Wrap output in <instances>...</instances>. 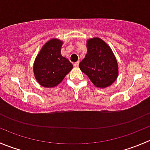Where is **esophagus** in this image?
<instances>
[{
  "label": "esophagus",
  "mask_w": 150,
  "mask_h": 150,
  "mask_svg": "<svg viewBox=\"0 0 150 150\" xmlns=\"http://www.w3.org/2000/svg\"><path fill=\"white\" fill-rule=\"evenodd\" d=\"M74 66H75V67H78L79 66V62H75V63L74 64Z\"/></svg>",
  "instance_id": "34e87169"
}]
</instances>
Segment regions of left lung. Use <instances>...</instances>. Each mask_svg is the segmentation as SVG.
Here are the masks:
<instances>
[{"label": "left lung", "mask_w": 150, "mask_h": 150, "mask_svg": "<svg viewBox=\"0 0 150 150\" xmlns=\"http://www.w3.org/2000/svg\"><path fill=\"white\" fill-rule=\"evenodd\" d=\"M87 53L79 64L81 70L96 87L106 88L117 80L119 68L110 47L100 38L86 42Z\"/></svg>", "instance_id": "8db88e82"}]
</instances>
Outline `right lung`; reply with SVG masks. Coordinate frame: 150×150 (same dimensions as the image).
I'll return each mask as SVG.
<instances>
[{
    "label": "right lung",
    "instance_id": "obj_1",
    "mask_svg": "<svg viewBox=\"0 0 150 150\" xmlns=\"http://www.w3.org/2000/svg\"><path fill=\"white\" fill-rule=\"evenodd\" d=\"M63 42L52 39L45 43L36 57L33 64V73L37 82L46 88L59 85L72 70V64L62 56Z\"/></svg>",
    "mask_w": 150,
    "mask_h": 150
}]
</instances>
